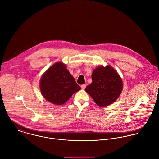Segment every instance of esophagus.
I'll return each instance as SVG.
<instances>
[{
	"mask_svg": "<svg viewBox=\"0 0 159 159\" xmlns=\"http://www.w3.org/2000/svg\"><path fill=\"white\" fill-rule=\"evenodd\" d=\"M86 87H87V85H86L85 84L82 85H81V89H82V90H84V89L86 88Z\"/></svg>",
	"mask_w": 159,
	"mask_h": 159,
	"instance_id": "esophagus-1",
	"label": "esophagus"
}]
</instances>
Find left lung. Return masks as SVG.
Returning <instances> with one entry per match:
<instances>
[{
    "label": "left lung",
    "mask_w": 159,
    "mask_h": 159,
    "mask_svg": "<svg viewBox=\"0 0 159 159\" xmlns=\"http://www.w3.org/2000/svg\"><path fill=\"white\" fill-rule=\"evenodd\" d=\"M92 79L85 91L98 106L106 107L116 101L122 92L123 82L115 69L110 65L99 66L93 70Z\"/></svg>",
    "instance_id": "obj_1"
}]
</instances>
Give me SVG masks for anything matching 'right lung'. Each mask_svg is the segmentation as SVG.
I'll use <instances>...</instances> for the list:
<instances>
[{
    "label": "right lung",
    "mask_w": 159,
    "mask_h": 159,
    "mask_svg": "<svg viewBox=\"0 0 159 159\" xmlns=\"http://www.w3.org/2000/svg\"><path fill=\"white\" fill-rule=\"evenodd\" d=\"M39 84L43 98L58 106L64 104L81 89L63 62H57L50 66L42 75Z\"/></svg>",
    "instance_id": "1"
}]
</instances>
